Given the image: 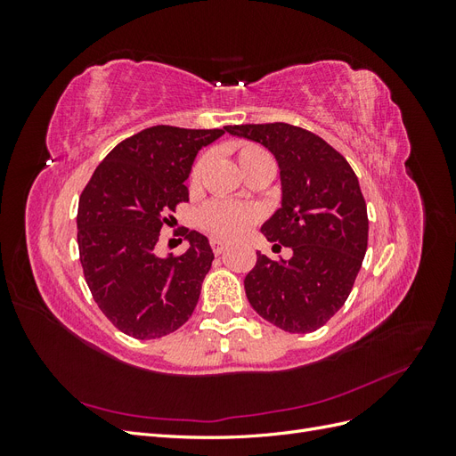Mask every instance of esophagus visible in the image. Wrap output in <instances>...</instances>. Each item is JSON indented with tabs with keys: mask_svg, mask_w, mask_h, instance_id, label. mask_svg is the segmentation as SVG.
I'll list each match as a JSON object with an SVG mask.
<instances>
[{
	"mask_svg": "<svg viewBox=\"0 0 456 456\" xmlns=\"http://www.w3.org/2000/svg\"><path fill=\"white\" fill-rule=\"evenodd\" d=\"M211 249H213V253H215V255L224 253V249H226V243H224V241H220V240H216V238H213V240H211Z\"/></svg>",
	"mask_w": 456,
	"mask_h": 456,
	"instance_id": "obj_1",
	"label": "esophagus"
}]
</instances>
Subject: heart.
<instances>
[{
  "instance_id": "1",
  "label": "heart",
  "mask_w": 456,
  "mask_h": 456,
  "mask_svg": "<svg viewBox=\"0 0 456 456\" xmlns=\"http://www.w3.org/2000/svg\"><path fill=\"white\" fill-rule=\"evenodd\" d=\"M272 159L268 151L253 142L238 144V161L241 169L247 171L255 163ZM205 158H200L190 173V186H198L203 173ZM260 220V211L251 203H240L230 200H213L203 205L198 213V224L211 233L213 238L223 241H236L243 238Z\"/></svg>"
}]
</instances>
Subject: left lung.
I'll list each match as a JSON object with an SVG mask.
<instances>
[{"mask_svg":"<svg viewBox=\"0 0 456 456\" xmlns=\"http://www.w3.org/2000/svg\"><path fill=\"white\" fill-rule=\"evenodd\" d=\"M230 134L266 146L278 159L281 207L262 224L275 253L260 251L245 295L266 322L289 333L323 327L346 302L367 251L369 218L350 163L322 136L289 123L228 126Z\"/></svg>","mask_w":456,"mask_h":456,"instance_id":"left-lung-1","label":"left lung"}]
</instances>
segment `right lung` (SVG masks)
Instances as JSON below:
<instances>
[{
  "instance_id": "add662e5",
  "label": "right lung",
  "mask_w": 456,
  "mask_h": 456,
  "mask_svg": "<svg viewBox=\"0 0 456 456\" xmlns=\"http://www.w3.org/2000/svg\"><path fill=\"white\" fill-rule=\"evenodd\" d=\"M224 129L148 127L110 151L81 191L79 260L94 302L121 333L159 338L194 312L215 258L209 240L186 232L190 247L178 256H158L156 245L167 213L188 201L198 151Z\"/></svg>"
}]
</instances>
